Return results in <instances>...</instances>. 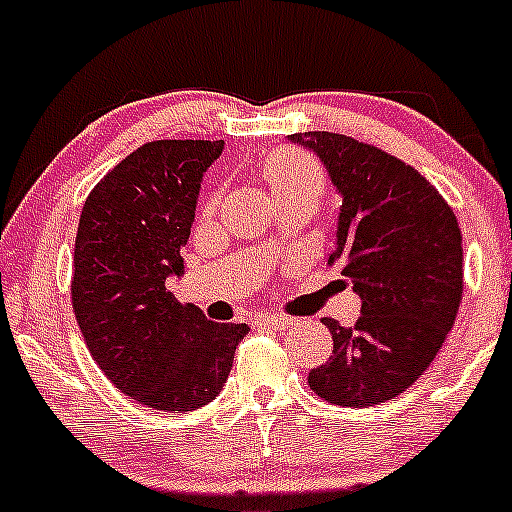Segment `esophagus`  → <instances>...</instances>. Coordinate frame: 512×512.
<instances>
[{"instance_id": "1", "label": "esophagus", "mask_w": 512, "mask_h": 512, "mask_svg": "<svg viewBox=\"0 0 512 512\" xmlns=\"http://www.w3.org/2000/svg\"><path fill=\"white\" fill-rule=\"evenodd\" d=\"M263 327H271V329H288L293 327L295 320H290V317H283V315H261Z\"/></svg>"}]
</instances>
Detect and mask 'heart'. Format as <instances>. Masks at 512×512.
Instances as JSON below:
<instances>
[{
	"mask_svg": "<svg viewBox=\"0 0 512 512\" xmlns=\"http://www.w3.org/2000/svg\"><path fill=\"white\" fill-rule=\"evenodd\" d=\"M263 175H266V180L271 183L273 195H278V192H285V190H298V188L322 190L324 185V175L320 166H317L310 156H305V153H298V151L273 153V156L266 161V166H263ZM214 202H217L214 197L207 202L205 207L207 212L214 210Z\"/></svg>",
	"mask_w": 512,
	"mask_h": 512,
	"instance_id": "1",
	"label": "heart"
}]
</instances>
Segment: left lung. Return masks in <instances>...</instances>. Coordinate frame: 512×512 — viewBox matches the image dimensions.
Here are the masks:
<instances>
[{
	"mask_svg": "<svg viewBox=\"0 0 512 512\" xmlns=\"http://www.w3.org/2000/svg\"><path fill=\"white\" fill-rule=\"evenodd\" d=\"M288 141L320 158L342 197L329 263L361 298L354 327L322 320L334 349L307 383L334 405H381L425 373L452 329L464 288L459 224L430 180L381 148L329 131Z\"/></svg>",
	"mask_w": 512,
	"mask_h": 512,
	"instance_id": "1",
	"label": "left lung"
}]
</instances>
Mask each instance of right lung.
Masks as SVG:
<instances>
[{"mask_svg": "<svg viewBox=\"0 0 512 512\" xmlns=\"http://www.w3.org/2000/svg\"><path fill=\"white\" fill-rule=\"evenodd\" d=\"M224 141H151L95 185L80 214L73 310L92 359L146 408L188 412L227 383L246 324L212 322L168 293L195 222L202 175Z\"/></svg>", "mask_w": 512, "mask_h": 512, "instance_id": "1", "label": "right lung"}]
</instances>
